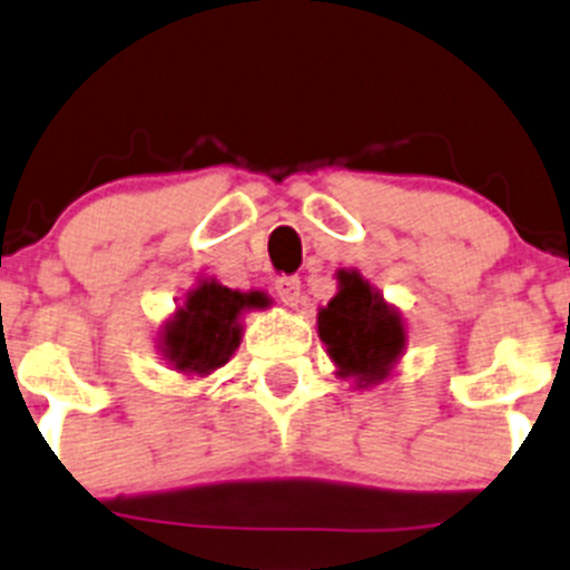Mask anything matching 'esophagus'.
<instances>
[{
    "mask_svg": "<svg viewBox=\"0 0 570 570\" xmlns=\"http://www.w3.org/2000/svg\"><path fill=\"white\" fill-rule=\"evenodd\" d=\"M275 292H278V297L286 306H297V301H301V278L297 275H278L275 278Z\"/></svg>",
    "mask_w": 570,
    "mask_h": 570,
    "instance_id": "obj_1",
    "label": "esophagus"
}]
</instances>
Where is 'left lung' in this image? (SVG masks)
Masks as SVG:
<instances>
[{
    "label": "left lung",
    "instance_id": "8db88e82",
    "mask_svg": "<svg viewBox=\"0 0 570 570\" xmlns=\"http://www.w3.org/2000/svg\"><path fill=\"white\" fill-rule=\"evenodd\" d=\"M317 328L340 375H356L364 384L384 379L403 347L401 320L358 273H340V292L320 312Z\"/></svg>",
    "mask_w": 570,
    "mask_h": 570
}]
</instances>
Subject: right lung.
<instances>
[{"label":"right lung","instance_id":"right-lung-1","mask_svg":"<svg viewBox=\"0 0 570 570\" xmlns=\"http://www.w3.org/2000/svg\"><path fill=\"white\" fill-rule=\"evenodd\" d=\"M267 297L258 292H234L219 284H200L189 295L178 317L167 325L164 345L169 362L186 373H212L223 367L239 345V312L264 306Z\"/></svg>","mask_w":570,"mask_h":570}]
</instances>
